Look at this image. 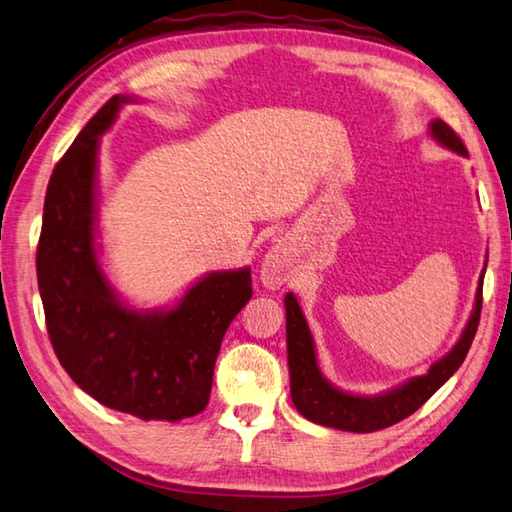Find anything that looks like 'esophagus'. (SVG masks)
I'll return each mask as SVG.
<instances>
[{
  "label": "esophagus",
  "instance_id": "34e87169",
  "mask_svg": "<svg viewBox=\"0 0 512 512\" xmlns=\"http://www.w3.org/2000/svg\"><path fill=\"white\" fill-rule=\"evenodd\" d=\"M288 279V264H286V250L284 248H273L266 255L262 264V281L266 288H279Z\"/></svg>",
  "mask_w": 512,
  "mask_h": 512
}]
</instances>
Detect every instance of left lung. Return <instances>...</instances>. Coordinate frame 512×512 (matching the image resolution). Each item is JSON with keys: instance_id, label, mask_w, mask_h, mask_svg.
I'll return each instance as SVG.
<instances>
[{"instance_id": "left-lung-1", "label": "left lung", "mask_w": 512, "mask_h": 512, "mask_svg": "<svg viewBox=\"0 0 512 512\" xmlns=\"http://www.w3.org/2000/svg\"><path fill=\"white\" fill-rule=\"evenodd\" d=\"M431 136L458 151L462 156H469L462 138L444 121L431 123ZM484 277V273H482ZM482 284L477 288L475 308L469 323L455 343L453 350L433 363L424 376L411 378L398 389H391L383 396H354L345 391L332 387L323 378L317 367V354H314V341L308 330V323L303 319L299 303L292 292L286 295V339H288V367H290V396L295 402L297 411L303 418H308L323 427L354 431V433H372L378 429H387L391 424L409 418L413 411H418L436 391L447 383V380L458 372V367L464 363L469 347L475 339L477 325H480L482 312Z\"/></svg>"}]
</instances>
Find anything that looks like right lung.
Returning a JSON list of instances; mask_svg holds the SVG:
<instances>
[{"mask_svg":"<svg viewBox=\"0 0 512 512\" xmlns=\"http://www.w3.org/2000/svg\"><path fill=\"white\" fill-rule=\"evenodd\" d=\"M125 96H112L54 167L37 244L46 328L65 372L101 405L178 422L209 405L226 328L253 297L250 268L211 273L176 308L136 312L118 301L96 259L99 136Z\"/></svg>","mask_w":512,"mask_h":512,"instance_id":"obj_1","label":"right lung"}]
</instances>
